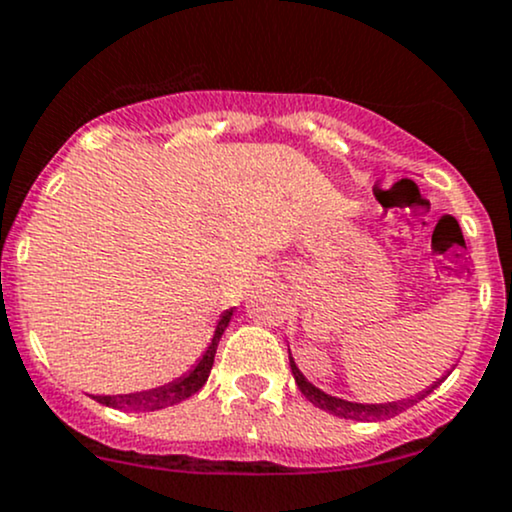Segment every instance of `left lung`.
Wrapping results in <instances>:
<instances>
[{"mask_svg":"<svg viewBox=\"0 0 512 512\" xmlns=\"http://www.w3.org/2000/svg\"><path fill=\"white\" fill-rule=\"evenodd\" d=\"M289 364H291V374H294V379H296V386H299L303 396H306L308 401L313 403V406H318L320 411H328V413L338 415V418H345V420H389V418H393V415L403 413V411H406V408L415 406V403H418V401H423V398L428 396L432 389H437V386H440L442 381H445L447 376H449V372H447L445 376H442V379H437L435 384L428 386V389H425V391L415 393V396H411V398H401V401H391V403H355V401H345V398H338V396H330V393L320 391L318 386H313L311 381H308L306 376L301 374V369L296 367V362H294V357H291V352H289Z\"/></svg>","mask_w":512,"mask_h":512,"instance_id":"1","label":"left lung"}]
</instances>
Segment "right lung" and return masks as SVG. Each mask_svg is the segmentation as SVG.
<instances>
[{
    "mask_svg": "<svg viewBox=\"0 0 512 512\" xmlns=\"http://www.w3.org/2000/svg\"><path fill=\"white\" fill-rule=\"evenodd\" d=\"M235 308H228L223 311V316L218 318L216 330H213V338L206 347L204 355L199 357V362L194 364V369H189L187 374L179 376V379L170 381L165 386H157V389H148V391H136V393H119V396H92L97 398L99 403L104 406L116 408V411H133V413H145V411H162V408L174 406V403L187 401L189 396H194L201 386L206 384L209 379L211 367H213V357H216V347L221 335L226 333L230 318H233Z\"/></svg>",
    "mask_w": 512,
    "mask_h": 512,
    "instance_id": "obj_1",
    "label": "right lung"
}]
</instances>
